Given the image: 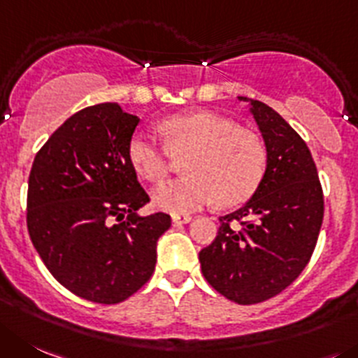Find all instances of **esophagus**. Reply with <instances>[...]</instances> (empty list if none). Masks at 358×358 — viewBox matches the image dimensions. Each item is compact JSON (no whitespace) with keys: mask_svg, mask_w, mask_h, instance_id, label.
Here are the masks:
<instances>
[{"mask_svg":"<svg viewBox=\"0 0 358 358\" xmlns=\"http://www.w3.org/2000/svg\"><path fill=\"white\" fill-rule=\"evenodd\" d=\"M171 219L175 224L182 226V224H187V222H190V220H192V217H190L189 213H173Z\"/></svg>","mask_w":358,"mask_h":358,"instance_id":"1","label":"esophagus"}]
</instances>
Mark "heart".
I'll use <instances>...</instances> for the list:
<instances>
[{"label": "heart", "mask_w": 358, "mask_h": 358, "mask_svg": "<svg viewBox=\"0 0 358 358\" xmlns=\"http://www.w3.org/2000/svg\"><path fill=\"white\" fill-rule=\"evenodd\" d=\"M164 145L145 132L129 141V160L141 178L160 182L168 175L169 152H189L183 159L185 176L153 190L157 208L189 213L215 201L236 206L258 190L268 168L265 141L252 130L212 111L175 115L159 123Z\"/></svg>", "instance_id": "obj_1"}]
</instances>
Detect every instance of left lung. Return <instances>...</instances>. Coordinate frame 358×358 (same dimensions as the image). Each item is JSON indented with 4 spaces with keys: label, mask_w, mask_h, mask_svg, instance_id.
<instances>
[{
    "label": "left lung",
    "mask_w": 358,
    "mask_h": 358,
    "mask_svg": "<svg viewBox=\"0 0 358 358\" xmlns=\"http://www.w3.org/2000/svg\"><path fill=\"white\" fill-rule=\"evenodd\" d=\"M249 102L268 150V168L252 198L219 217L215 240L201 249V272L213 289L242 306L279 295L302 273L323 222V190L306 141L279 113Z\"/></svg>",
    "instance_id": "1"
}]
</instances>
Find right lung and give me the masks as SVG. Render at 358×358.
<instances>
[{"instance_id": "1", "label": "right lung", "mask_w": 358, "mask_h": 358, "mask_svg": "<svg viewBox=\"0 0 358 358\" xmlns=\"http://www.w3.org/2000/svg\"><path fill=\"white\" fill-rule=\"evenodd\" d=\"M139 118L116 102L70 116L33 160L29 238L59 285L96 303H120L145 286L168 213L141 217L150 201L129 160Z\"/></svg>"}]
</instances>
